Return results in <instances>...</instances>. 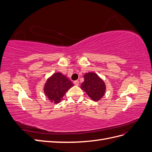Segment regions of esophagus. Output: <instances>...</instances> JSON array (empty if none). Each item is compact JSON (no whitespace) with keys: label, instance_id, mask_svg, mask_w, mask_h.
<instances>
[{"label":"esophagus","instance_id":"esophagus-1","mask_svg":"<svg viewBox=\"0 0 152 152\" xmlns=\"http://www.w3.org/2000/svg\"><path fill=\"white\" fill-rule=\"evenodd\" d=\"M73 84H74L75 86H79V80H75L73 82Z\"/></svg>","mask_w":152,"mask_h":152}]
</instances>
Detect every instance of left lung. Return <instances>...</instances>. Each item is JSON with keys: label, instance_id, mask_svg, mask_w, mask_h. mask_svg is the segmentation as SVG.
Segmentation results:
<instances>
[{"label": "left lung", "instance_id": "left-lung-1", "mask_svg": "<svg viewBox=\"0 0 152 152\" xmlns=\"http://www.w3.org/2000/svg\"><path fill=\"white\" fill-rule=\"evenodd\" d=\"M84 81L80 88L84 90L89 97L93 101L98 102L105 94L106 86L104 81L96 73H86L84 75Z\"/></svg>", "mask_w": 152, "mask_h": 152}]
</instances>
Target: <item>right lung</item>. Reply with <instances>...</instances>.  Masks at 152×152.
<instances>
[{"label":"right lung","instance_id":"add662e5","mask_svg":"<svg viewBox=\"0 0 152 152\" xmlns=\"http://www.w3.org/2000/svg\"><path fill=\"white\" fill-rule=\"evenodd\" d=\"M73 86L72 82L65 75L57 72L48 78L44 87V92L50 102L57 104Z\"/></svg>","mask_w":152,"mask_h":152}]
</instances>
